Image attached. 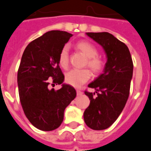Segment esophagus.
<instances>
[{
	"mask_svg": "<svg viewBox=\"0 0 151 151\" xmlns=\"http://www.w3.org/2000/svg\"><path fill=\"white\" fill-rule=\"evenodd\" d=\"M77 96H82L83 95V92L79 90H77Z\"/></svg>",
	"mask_w": 151,
	"mask_h": 151,
	"instance_id": "obj_1",
	"label": "esophagus"
}]
</instances>
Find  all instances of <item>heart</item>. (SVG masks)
I'll list each match as a JSON object with an SVG mask.
<instances>
[{
    "mask_svg": "<svg viewBox=\"0 0 151 151\" xmlns=\"http://www.w3.org/2000/svg\"><path fill=\"white\" fill-rule=\"evenodd\" d=\"M76 48L87 58L86 65L91 69L94 74H97L102 70L103 68V61L99 58L96 57L98 52L93 45L89 42L80 41L76 44ZM59 64L63 68H67L69 63L68 47L65 45L61 48L59 54ZM90 72L87 69H73L65 74V81L68 84L74 87H79L86 83L90 79Z\"/></svg>",
    "mask_w": 151,
    "mask_h": 151,
    "instance_id": "b5f03b06",
    "label": "heart"
}]
</instances>
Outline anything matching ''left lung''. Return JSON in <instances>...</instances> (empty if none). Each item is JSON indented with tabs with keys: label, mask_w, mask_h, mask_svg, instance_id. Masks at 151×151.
<instances>
[{
	"label": "left lung",
	"mask_w": 151,
	"mask_h": 151,
	"mask_svg": "<svg viewBox=\"0 0 151 151\" xmlns=\"http://www.w3.org/2000/svg\"><path fill=\"white\" fill-rule=\"evenodd\" d=\"M86 34L103 47L106 62L103 73L88 85L96 91L85 92L90 103L84 111L83 119L89 128L103 130L115 122L126 104L133 76V62L126 45L111 33Z\"/></svg>",
	"instance_id": "obj_1"
}]
</instances>
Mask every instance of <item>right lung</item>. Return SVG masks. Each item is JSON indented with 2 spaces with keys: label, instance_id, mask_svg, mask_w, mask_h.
<instances>
[{
  "label": "right lung",
  "instance_id": "obj_1",
  "mask_svg": "<svg viewBox=\"0 0 151 151\" xmlns=\"http://www.w3.org/2000/svg\"><path fill=\"white\" fill-rule=\"evenodd\" d=\"M72 36L60 30L47 32L31 42L22 55L17 73L19 100L28 120L39 130L58 128L65 109L77 95L73 86L63 83L65 76L58 60L61 48ZM50 78L62 88H48Z\"/></svg>",
  "mask_w": 151,
  "mask_h": 151
}]
</instances>
